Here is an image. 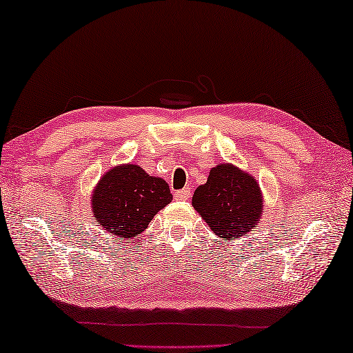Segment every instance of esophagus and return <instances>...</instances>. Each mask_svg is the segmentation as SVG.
<instances>
[{
	"label": "esophagus",
	"mask_w": 353,
	"mask_h": 353,
	"mask_svg": "<svg viewBox=\"0 0 353 353\" xmlns=\"http://www.w3.org/2000/svg\"><path fill=\"white\" fill-rule=\"evenodd\" d=\"M175 196L178 200H189L190 199V189L189 188H184L181 190H176Z\"/></svg>",
	"instance_id": "34e87169"
}]
</instances>
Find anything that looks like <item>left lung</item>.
Listing matches in <instances>:
<instances>
[{
  "mask_svg": "<svg viewBox=\"0 0 353 353\" xmlns=\"http://www.w3.org/2000/svg\"><path fill=\"white\" fill-rule=\"evenodd\" d=\"M192 205L215 236L223 240L240 239L256 230L263 211L259 183L234 164L211 169L208 181L194 192Z\"/></svg>",
  "mask_w": 353,
  "mask_h": 353,
  "instance_id": "left-lung-1",
  "label": "left lung"
}]
</instances>
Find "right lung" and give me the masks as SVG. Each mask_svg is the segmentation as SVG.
Segmentation results:
<instances>
[{
	"label": "right lung",
	"instance_id": "obj_1",
	"mask_svg": "<svg viewBox=\"0 0 353 353\" xmlns=\"http://www.w3.org/2000/svg\"><path fill=\"white\" fill-rule=\"evenodd\" d=\"M170 201L169 184L163 178L150 176L136 164H122L103 173L92 190L91 209L105 231L130 239L145 231Z\"/></svg>",
	"mask_w": 353,
	"mask_h": 353
}]
</instances>
